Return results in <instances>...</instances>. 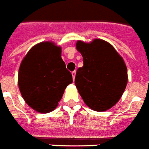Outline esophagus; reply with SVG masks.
<instances>
[{
  "mask_svg": "<svg viewBox=\"0 0 149 149\" xmlns=\"http://www.w3.org/2000/svg\"><path fill=\"white\" fill-rule=\"evenodd\" d=\"M72 78H73V80H74L75 77H76V71L72 72Z\"/></svg>",
  "mask_w": 149,
  "mask_h": 149,
  "instance_id": "1",
  "label": "esophagus"
}]
</instances>
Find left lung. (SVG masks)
I'll list each match as a JSON object with an SVG mask.
<instances>
[{
	"label": "left lung",
	"mask_w": 149,
	"mask_h": 149,
	"mask_svg": "<svg viewBox=\"0 0 149 149\" xmlns=\"http://www.w3.org/2000/svg\"><path fill=\"white\" fill-rule=\"evenodd\" d=\"M76 47L84 61V66L76 73V87L88 107L107 111L118 102L126 88L124 60L111 44L102 39L89 43L77 41Z\"/></svg>",
	"instance_id": "8db88e82"
}]
</instances>
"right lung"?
Returning a JSON list of instances; mask_svg holds the SVG:
<instances>
[{
  "mask_svg": "<svg viewBox=\"0 0 149 149\" xmlns=\"http://www.w3.org/2000/svg\"><path fill=\"white\" fill-rule=\"evenodd\" d=\"M71 83L72 77L61 58V48L51 42L34 46L19 69L18 85L22 97L39 113L54 111Z\"/></svg>",
  "mask_w": 149,
  "mask_h": 149,
  "instance_id": "obj_1",
  "label": "right lung"
}]
</instances>
